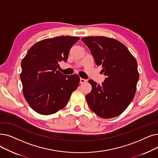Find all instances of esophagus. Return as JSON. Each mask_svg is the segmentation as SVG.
<instances>
[{
  "instance_id": "1",
  "label": "esophagus",
  "mask_w": 158,
  "mask_h": 158,
  "mask_svg": "<svg viewBox=\"0 0 158 158\" xmlns=\"http://www.w3.org/2000/svg\"><path fill=\"white\" fill-rule=\"evenodd\" d=\"M86 79H83V78H81V79H80V83H81V84L85 83H86Z\"/></svg>"
}]
</instances>
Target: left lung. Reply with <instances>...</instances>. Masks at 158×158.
Returning a JSON list of instances; mask_svg holds the SVG:
<instances>
[{
    "instance_id": "1",
    "label": "left lung",
    "mask_w": 158,
    "mask_h": 158,
    "mask_svg": "<svg viewBox=\"0 0 158 158\" xmlns=\"http://www.w3.org/2000/svg\"><path fill=\"white\" fill-rule=\"evenodd\" d=\"M90 48L96 64L106 77L101 85L89 80L92 91L86 95L92 110L104 119L124 112L134 98L139 79L138 63L127 48L113 38L86 37L81 39Z\"/></svg>"
}]
</instances>
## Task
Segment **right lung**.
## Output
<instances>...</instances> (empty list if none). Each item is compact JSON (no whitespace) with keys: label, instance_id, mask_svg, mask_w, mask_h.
<instances>
[{"label":"right lung","instance_id":"obj_1","mask_svg":"<svg viewBox=\"0 0 158 158\" xmlns=\"http://www.w3.org/2000/svg\"><path fill=\"white\" fill-rule=\"evenodd\" d=\"M79 37L60 36L40 40L33 45L21 62L20 77L24 98L41 115H51L63 109L79 86L78 75H64L59 63L66 62L72 46Z\"/></svg>","mask_w":158,"mask_h":158}]
</instances>
